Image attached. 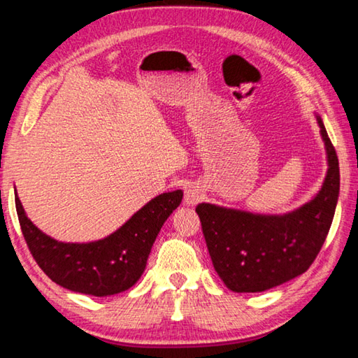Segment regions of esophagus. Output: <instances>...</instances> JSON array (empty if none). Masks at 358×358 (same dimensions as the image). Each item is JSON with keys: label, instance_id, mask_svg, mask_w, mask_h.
I'll return each instance as SVG.
<instances>
[{"label": "esophagus", "instance_id": "obj_1", "mask_svg": "<svg viewBox=\"0 0 358 358\" xmlns=\"http://www.w3.org/2000/svg\"><path fill=\"white\" fill-rule=\"evenodd\" d=\"M201 201V191L196 188V186H188L185 191V203L186 206H194Z\"/></svg>", "mask_w": 358, "mask_h": 358}]
</instances>
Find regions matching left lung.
Returning <instances> with one entry per match:
<instances>
[{
    "label": "left lung",
    "instance_id": "8db88e82",
    "mask_svg": "<svg viewBox=\"0 0 358 358\" xmlns=\"http://www.w3.org/2000/svg\"><path fill=\"white\" fill-rule=\"evenodd\" d=\"M328 170L314 199L283 215H259L199 203L196 212L213 268L229 290L257 293L309 269L330 231L339 196V162L322 117Z\"/></svg>",
    "mask_w": 358,
    "mask_h": 358
}]
</instances>
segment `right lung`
<instances>
[{
  "mask_svg": "<svg viewBox=\"0 0 358 358\" xmlns=\"http://www.w3.org/2000/svg\"><path fill=\"white\" fill-rule=\"evenodd\" d=\"M181 199V189L159 194L113 234L87 243L59 242L39 231L17 192L15 208L27 245L50 280L76 293L110 296L137 283L159 231Z\"/></svg>",
  "mask_w": 358,
  "mask_h": 358,
  "instance_id": "add662e5",
  "label": "right lung"
}]
</instances>
